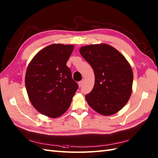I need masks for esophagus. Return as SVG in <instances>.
Segmentation results:
<instances>
[{"instance_id":"34e87169","label":"esophagus","mask_w":158,"mask_h":158,"mask_svg":"<svg viewBox=\"0 0 158 158\" xmlns=\"http://www.w3.org/2000/svg\"><path fill=\"white\" fill-rule=\"evenodd\" d=\"M83 82H84V80H81V81H79V87H81L82 85H83Z\"/></svg>"}]
</instances>
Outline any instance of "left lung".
<instances>
[{
    "mask_svg": "<svg viewBox=\"0 0 158 158\" xmlns=\"http://www.w3.org/2000/svg\"><path fill=\"white\" fill-rule=\"evenodd\" d=\"M79 52L94 70V86L85 99L90 107L103 115L118 112L132 94L133 73L122 53L107 44L82 47Z\"/></svg>",
    "mask_w": 158,
    "mask_h": 158,
    "instance_id": "obj_1",
    "label": "left lung"
}]
</instances>
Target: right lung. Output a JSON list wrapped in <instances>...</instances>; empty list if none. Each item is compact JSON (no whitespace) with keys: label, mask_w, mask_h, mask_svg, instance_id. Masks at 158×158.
Returning a JSON list of instances; mask_svg holds the SVG:
<instances>
[{"label":"right lung","mask_w":158,"mask_h":158,"mask_svg":"<svg viewBox=\"0 0 158 158\" xmlns=\"http://www.w3.org/2000/svg\"><path fill=\"white\" fill-rule=\"evenodd\" d=\"M73 45L53 44L41 50L27 68L25 85L32 105L44 115L56 118L70 106L78 89L66 62Z\"/></svg>","instance_id":"1"}]
</instances>
